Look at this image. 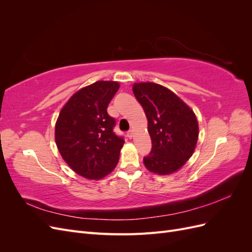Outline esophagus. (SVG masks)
<instances>
[{
  "instance_id": "obj_1",
  "label": "esophagus",
  "mask_w": 252,
  "mask_h": 252,
  "mask_svg": "<svg viewBox=\"0 0 252 252\" xmlns=\"http://www.w3.org/2000/svg\"><path fill=\"white\" fill-rule=\"evenodd\" d=\"M127 136L129 139H132V136H133V131L132 130H129L128 132H127Z\"/></svg>"
}]
</instances>
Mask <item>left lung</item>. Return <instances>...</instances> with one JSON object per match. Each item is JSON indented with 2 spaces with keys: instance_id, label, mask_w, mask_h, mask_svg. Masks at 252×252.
<instances>
[{
  "instance_id": "left-lung-1",
  "label": "left lung",
  "mask_w": 252,
  "mask_h": 252,
  "mask_svg": "<svg viewBox=\"0 0 252 252\" xmlns=\"http://www.w3.org/2000/svg\"><path fill=\"white\" fill-rule=\"evenodd\" d=\"M136 100L148 120L152 148L144 164L149 171L170 174L192 156L199 138L194 112L171 90L156 83H136Z\"/></svg>"
}]
</instances>
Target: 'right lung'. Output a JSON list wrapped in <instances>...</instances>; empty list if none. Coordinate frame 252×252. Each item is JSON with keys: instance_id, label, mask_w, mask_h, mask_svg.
Instances as JSON below:
<instances>
[{"instance_id": "obj_1", "label": "right lung", "mask_w": 252, "mask_h": 252, "mask_svg": "<svg viewBox=\"0 0 252 252\" xmlns=\"http://www.w3.org/2000/svg\"><path fill=\"white\" fill-rule=\"evenodd\" d=\"M120 85L97 81L75 93L61 110L56 124V143L61 156L82 177L98 180L119 162L124 138L113 132L116 120L107 107Z\"/></svg>"}]
</instances>
